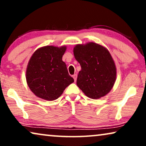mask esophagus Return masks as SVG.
<instances>
[{
  "label": "esophagus",
  "instance_id": "1",
  "mask_svg": "<svg viewBox=\"0 0 146 146\" xmlns=\"http://www.w3.org/2000/svg\"><path fill=\"white\" fill-rule=\"evenodd\" d=\"M72 77L74 80V81H76V79H77V74H74L72 75Z\"/></svg>",
  "mask_w": 146,
  "mask_h": 146
}]
</instances>
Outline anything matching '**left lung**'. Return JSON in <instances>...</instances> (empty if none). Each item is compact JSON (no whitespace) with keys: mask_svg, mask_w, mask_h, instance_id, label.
Returning <instances> with one entry per match:
<instances>
[{"mask_svg":"<svg viewBox=\"0 0 146 146\" xmlns=\"http://www.w3.org/2000/svg\"><path fill=\"white\" fill-rule=\"evenodd\" d=\"M74 54L81 70L76 84L86 96L98 99L109 93L116 78L115 63L109 51L94 42L78 44Z\"/></svg>","mask_w":146,"mask_h":146,"instance_id":"8db88e82","label":"left lung"}]
</instances>
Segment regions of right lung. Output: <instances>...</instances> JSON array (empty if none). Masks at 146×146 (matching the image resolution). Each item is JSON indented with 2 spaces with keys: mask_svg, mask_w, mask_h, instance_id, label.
Masks as SVG:
<instances>
[{
  "mask_svg": "<svg viewBox=\"0 0 146 146\" xmlns=\"http://www.w3.org/2000/svg\"><path fill=\"white\" fill-rule=\"evenodd\" d=\"M66 47L46 46L36 50L27 69V82L31 91L42 99L54 100L74 82L62 56Z\"/></svg>",
  "mask_w": 146,
  "mask_h": 146,
  "instance_id": "right-lung-1",
  "label": "right lung"
}]
</instances>
